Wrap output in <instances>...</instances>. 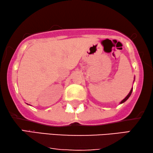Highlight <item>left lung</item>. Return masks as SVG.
I'll list each match as a JSON object with an SVG mask.
<instances>
[{
  "mask_svg": "<svg viewBox=\"0 0 153 153\" xmlns=\"http://www.w3.org/2000/svg\"><path fill=\"white\" fill-rule=\"evenodd\" d=\"M134 79H135V78H134ZM132 90H133V88H131V91H129V93H128V95H127L126 96V97H125L124 98V99H123V100H122V101H121V102H120V104H123V103H124V102H126V101H127V100H128V98H129V97H130L131 94V93H132Z\"/></svg>",
  "mask_w": 153,
  "mask_h": 153,
  "instance_id": "obj_1",
  "label": "left lung"
}]
</instances>
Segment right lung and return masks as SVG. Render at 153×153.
Returning <instances> with one entry per match:
<instances>
[{
	"mask_svg": "<svg viewBox=\"0 0 153 153\" xmlns=\"http://www.w3.org/2000/svg\"><path fill=\"white\" fill-rule=\"evenodd\" d=\"M29 105H30V104H29Z\"/></svg>",
	"mask_w": 153,
	"mask_h": 153,
	"instance_id": "obj_1",
	"label": "right lung"
}]
</instances>
